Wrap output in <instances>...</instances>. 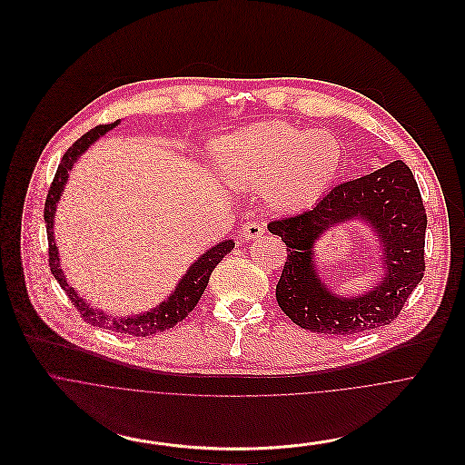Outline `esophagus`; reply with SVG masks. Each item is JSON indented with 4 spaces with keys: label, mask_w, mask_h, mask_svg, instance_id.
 I'll list each match as a JSON object with an SVG mask.
<instances>
[{
    "label": "esophagus",
    "mask_w": 465,
    "mask_h": 465,
    "mask_svg": "<svg viewBox=\"0 0 465 465\" xmlns=\"http://www.w3.org/2000/svg\"><path fill=\"white\" fill-rule=\"evenodd\" d=\"M263 232H265V229H263V225H262L260 222H247V223L242 227V236H243L245 240H256V238H260Z\"/></svg>",
    "instance_id": "obj_1"
}]
</instances>
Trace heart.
I'll return each instance as SVG.
<instances>
[{
    "label": "heart",
    "instance_id": "heart-1",
    "mask_svg": "<svg viewBox=\"0 0 465 465\" xmlns=\"http://www.w3.org/2000/svg\"><path fill=\"white\" fill-rule=\"evenodd\" d=\"M341 144L328 132H310L281 121L251 124L218 148L223 172L240 187H265L272 207L301 211L315 203L335 177Z\"/></svg>",
    "mask_w": 465,
    "mask_h": 465
}]
</instances>
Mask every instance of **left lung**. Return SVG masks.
Here are the masks:
<instances>
[{
    "mask_svg": "<svg viewBox=\"0 0 465 465\" xmlns=\"http://www.w3.org/2000/svg\"><path fill=\"white\" fill-rule=\"evenodd\" d=\"M361 219L379 236L386 274L359 298L328 291L314 267V242L328 228ZM269 232L288 247L276 301L301 328L353 335L391 324L423 278L427 214L418 183L403 161L344 181L301 214L274 220Z\"/></svg>",
    "mask_w": 465,
    "mask_h": 465,
    "instance_id": "1",
    "label": "left lung"
}]
</instances>
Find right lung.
<instances>
[{
    "mask_svg": "<svg viewBox=\"0 0 465 465\" xmlns=\"http://www.w3.org/2000/svg\"><path fill=\"white\" fill-rule=\"evenodd\" d=\"M117 124H119V121H115L112 124H101V126H95L93 130H89L87 134H84L64 153V157L58 164V170L54 173V179L51 183V189H49V194H47V200H45V209H44V220H45L47 240H49V267H51L53 276L56 278V282L65 292V295L69 297L73 306L80 312V317L85 322H89L91 326H99V328H104V330H110V331L124 333V335L146 337V335H153V333L173 328L177 322H181L184 317H187L196 308L198 301L202 299L203 292L207 290L211 272L223 260V256L229 254L234 249V242L225 240V242L216 243L209 251H205L196 262L191 263L187 274L181 278L177 288L173 290V293L166 301H163L159 306H155L153 310H148V312L139 313V315L117 317V315H110L103 310H97V308H93L91 304H87L78 295V292L71 284H67L65 274L60 269V256H58V249H56V243H54V232H53L54 211H56V205H58L60 196L64 193L69 172L74 166L76 159L99 137H103L106 132L114 130Z\"/></svg>",
    "mask_w": 465,
    "mask_h": 465,
    "instance_id": "right-lung-1",
    "label": "right lung"
}]
</instances>
